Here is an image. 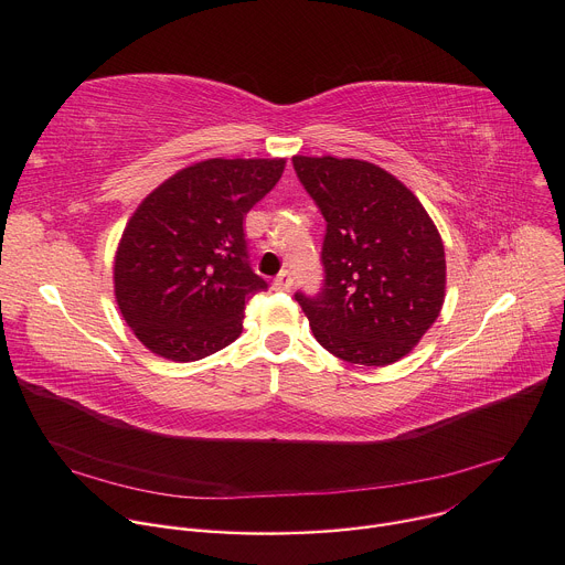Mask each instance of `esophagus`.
Segmentation results:
<instances>
[{
	"label": "esophagus",
	"instance_id": "34e87169",
	"mask_svg": "<svg viewBox=\"0 0 565 565\" xmlns=\"http://www.w3.org/2000/svg\"><path fill=\"white\" fill-rule=\"evenodd\" d=\"M291 282H294L291 274H289V271H280V274L276 276V280H274V289H276V291H289V289H291Z\"/></svg>",
	"mask_w": 565,
	"mask_h": 565
}]
</instances>
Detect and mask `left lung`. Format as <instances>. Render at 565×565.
Segmentation results:
<instances>
[{
  "label": "left lung",
  "mask_w": 565,
  "mask_h": 565,
  "mask_svg": "<svg viewBox=\"0 0 565 565\" xmlns=\"http://www.w3.org/2000/svg\"><path fill=\"white\" fill-rule=\"evenodd\" d=\"M294 171L326 218L323 287L296 291L317 342L383 367L413 351L445 303L438 227L415 193L362 159L296 154Z\"/></svg>",
  "instance_id": "8db88e82"
}]
</instances>
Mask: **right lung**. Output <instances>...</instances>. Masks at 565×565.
Wrapping results in <instances>:
<instances>
[{
  "mask_svg": "<svg viewBox=\"0 0 565 565\" xmlns=\"http://www.w3.org/2000/svg\"><path fill=\"white\" fill-rule=\"evenodd\" d=\"M285 159H207L161 182L131 214L114 262L120 315L152 353L193 362L235 342L269 285L248 264L244 218Z\"/></svg>",
  "mask_w": 565,
  "mask_h": 565,
  "instance_id": "1",
  "label": "right lung"
}]
</instances>
